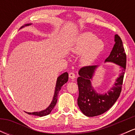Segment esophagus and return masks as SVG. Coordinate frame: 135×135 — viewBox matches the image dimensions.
<instances>
[{
  "label": "esophagus",
  "instance_id": "1",
  "mask_svg": "<svg viewBox=\"0 0 135 135\" xmlns=\"http://www.w3.org/2000/svg\"><path fill=\"white\" fill-rule=\"evenodd\" d=\"M69 77L71 79H75L76 77H75V75L74 73L70 72L69 74Z\"/></svg>",
  "mask_w": 135,
  "mask_h": 135
}]
</instances>
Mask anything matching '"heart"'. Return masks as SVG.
Wrapping results in <instances>:
<instances>
[{
	"label": "heart",
	"mask_w": 135,
	"mask_h": 135,
	"mask_svg": "<svg viewBox=\"0 0 135 135\" xmlns=\"http://www.w3.org/2000/svg\"><path fill=\"white\" fill-rule=\"evenodd\" d=\"M104 43L93 33H85L79 37L74 49V51L80 53L86 49L83 56L84 63L92 61L104 49Z\"/></svg>",
	"instance_id": "1"
}]
</instances>
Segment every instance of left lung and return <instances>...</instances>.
<instances>
[{
	"label": "left lung",
	"instance_id": "obj_1",
	"mask_svg": "<svg viewBox=\"0 0 135 135\" xmlns=\"http://www.w3.org/2000/svg\"><path fill=\"white\" fill-rule=\"evenodd\" d=\"M115 42L105 62H112L120 66V74L109 91L104 94H99L91 85V80L98 65L84 66L79 71L77 104L81 112L88 117L97 116L107 112L115 103L121 92L126 66V55L121 38L118 35H115Z\"/></svg>",
	"mask_w": 135,
	"mask_h": 135
}]
</instances>
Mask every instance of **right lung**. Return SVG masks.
Returning <instances> with one entry per match:
<instances>
[{
    "label": "right lung",
    "mask_w": 135,
    "mask_h": 135,
    "mask_svg": "<svg viewBox=\"0 0 135 135\" xmlns=\"http://www.w3.org/2000/svg\"><path fill=\"white\" fill-rule=\"evenodd\" d=\"M30 25L31 23H30V24H26L25 26L21 27V28L24 27H26V26ZM68 80H69V74H68L67 72L63 73V74H61V75H60V76L58 77V79H57L56 84L55 94H54V97H53V98H52V102L51 103L50 105H49L46 109L44 110L40 111V112H32V113L26 112V113H27L28 114H31V115L39 116V117H42V116L47 115L48 114H50V113L51 112L52 110L53 109L56 104L59 91H60V89H61V88L63 86V85L65 84L68 81Z\"/></svg>",
    "instance_id": "1"
}]
</instances>
